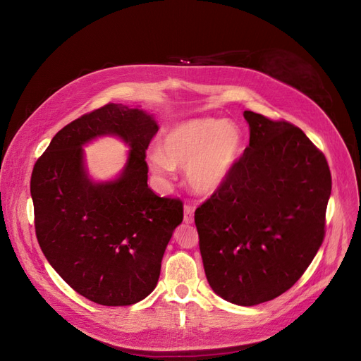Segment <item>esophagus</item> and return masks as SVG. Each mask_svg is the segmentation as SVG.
I'll list each match as a JSON object with an SVG mask.
<instances>
[{
	"label": "esophagus",
	"instance_id": "esophagus-1",
	"mask_svg": "<svg viewBox=\"0 0 361 361\" xmlns=\"http://www.w3.org/2000/svg\"><path fill=\"white\" fill-rule=\"evenodd\" d=\"M183 221L187 224H191L194 221V207L190 204L183 207Z\"/></svg>",
	"mask_w": 361,
	"mask_h": 361
}]
</instances>
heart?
<instances>
[{
    "label": "heart",
    "instance_id": "obj_1",
    "mask_svg": "<svg viewBox=\"0 0 361 361\" xmlns=\"http://www.w3.org/2000/svg\"><path fill=\"white\" fill-rule=\"evenodd\" d=\"M244 137L236 123L220 118H194L171 126L159 150L149 155V169L167 178L174 169H187V182L197 194L220 190L243 155Z\"/></svg>",
    "mask_w": 361,
    "mask_h": 361
}]
</instances>
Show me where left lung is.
<instances>
[{"label": "left lung", "instance_id": "obj_1", "mask_svg": "<svg viewBox=\"0 0 361 361\" xmlns=\"http://www.w3.org/2000/svg\"><path fill=\"white\" fill-rule=\"evenodd\" d=\"M244 118L250 145L194 221L212 290L256 305L290 289L318 253L331 174L300 128L253 111Z\"/></svg>", "mask_w": 361, "mask_h": 361}]
</instances>
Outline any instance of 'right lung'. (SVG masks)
<instances>
[{"label":"right lung","mask_w":361,"mask_h":361,"mask_svg":"<svg viewBox=\"0 0 361 361\" xmlns=\"http://www.w3.org/2000/svg\"><path fill=\"white\" fill-rule=\"evenodd\" d=\"M154 114L106 104L64 126L31 174L36 236L51 267L87 300L130 305L157 288L164 251L183 220L179 199L158 197L147 187L145 161L158 133ZM111 135L128 145L117 178L96 183L82 147Z\"/></svg>","instance_id":"right-lung-1"}]
</instances>
